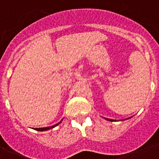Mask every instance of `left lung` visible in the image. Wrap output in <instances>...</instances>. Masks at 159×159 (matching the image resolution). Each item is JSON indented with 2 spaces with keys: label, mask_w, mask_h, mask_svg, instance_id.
Wrapping results in <instances>:
<instances>
[{
  "label": "left lung",
  "mask_w": 159,
  "mask_h": 159,
  "mask_svg": "<svg viewBox=\"0 0 159 159\" xmlns=\"http://www.w3.org/2000/svg\"><path fill=\"white\" fill-rule=\"evenodd\" d=\"M107 120H110V121H114V120H111V119H106Z\"/></svg>",
  "instance_id": "left-lung-1"
}]
</instances>
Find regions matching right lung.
<instances>
[{"label":"right lung","instance_id":"obj_1","mask_svg":"<svg viewBox=\"0 0 159 159\" xmlns=\"http://www.w3.org/2000/svg\"><path fill=\"white\" fill-rule=\"evenodd\" d=\"M60 123H61V121H60L59 123H57V125H54L50 126V127H45V128H35V129H35V130H38V131H45V130H48V129H50L54 128L55 126L58 125H59Z\"/></svg>","mask_w":159,"mask_h":159}]
</instances>
